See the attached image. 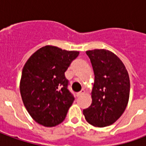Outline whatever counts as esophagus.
Returning <instances> with one entry per match:
<instances>
[{"label": "esophagus", "instance_id": "34e87169", "mask_svg": "<svg viewBox=\"0 0 146 146\" xmlns=\"http://www.w3.org/2000/svg\"><path fill=\"white\" fill-rule=\"evenodd\" d=\"M84 93H85V91H84V90H81L80 92H78V93L76 94V96H77V97H79V96H80V95H84Z\"/></svg>", "mask_w": 146, "mask_h": 146}]
</instances>
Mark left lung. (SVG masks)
<instances>
[{
    "mask_svg": "<svg viewBox=\"0 0 146 146\" xmlns=\"http://www.w3.org/2000/svg\"><path fill=\"white\" fill-rule=\"evenodd\" d=\"M86 54L93 67L95 83L92 105L83 113L92 125L110 126L121 116L128 103V73L122 61L110 51L95 49L87 51Z\"/></svg>",
    "mask_w": 146,
    "mask_h": 146,
    "instance_id": "obj_1",
    "label": "left lung"
}]
</instances>
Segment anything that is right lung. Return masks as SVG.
Masks as SVG:
<instances>
[{
    "label": "right lung",
    "mask_w": 146,
    "mask_h": 146,
    "mask_svg": "<svg viewBox=\"0 0 146 146\" xmlns=\"http://www.w3.org/2000/svg\"><path fill=\"white\" fill-rule=\"evenodd\" d=\"M78 54L79 51L47 45L25 64L20 94L28 113L39 124L54 127L66 118L74 97L68 90L65 72Z\"/></svg>",
    "instance_id": "add662e5"
}]
</instances>
